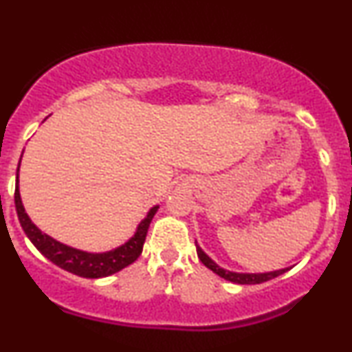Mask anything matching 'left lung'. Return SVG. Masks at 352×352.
<instances>
[{
	"label": "left lung",
	"mask_w": 352,
	"mask_h": 352,
	"mask_svg": "<svg viewBox=\"0 0 352 352\" xmlns=\"http://www.w3.org/2000/svg\"><path fill=\"white\" fill-rule=\"evenodd\" d=\"M195 244H197V243H195ZM197 254H198V257H200V261L210 270H213L214 274L219 275V277H223L224 280L241 283V285H252V283H262V282L272 280V278L278 277V275H282L283 272H287V270H289V269H280V270H274V272H265V274H238V272H230V270H224V269L219 267L217 262L211 261L210 257L201 251V248L198 244H197Z\"/></svg>",
	"instance_id": "left-lung-1"
}]
</instances>
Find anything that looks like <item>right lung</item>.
I'll use <instances>...</instances> for the list:
<instances>
[{"label": "right lung", "mask_w": 352, "mask_h": 352, "mask_svg": "<svg viewBox=\"0 0 352 352\" xmlns=\"http://www.w3.org/2000/svg\"><path fill=\"white\" fill-rule=\"evenodd\" d=\"M21 164V160H19ZM19 172V167H18ZM14 205L16 211H18V218L21 226H23L24 232L31 243L39 249L42 256H45L50 262H54L55 265L72 272L78 277L85 278H100V277H108V275L120 272L121 269L128 267L129 264L138 259L142 252L144 241H146L147 230H149V224L154 218L155 211L159 206L151 208L147 217L139 223L138 230H135L134 236L128 243L120 245V248L113 249L109 252H101V254H93V252H85L78 251V249L70 248L58 241L50 238V236L42 232L39 228L31 221V218L28 217V213L24 211L23 201H21L19 195V185H18V173H16V190H14Z\"/></svg>", "instance_id": "add662e5"}]
</instances>
